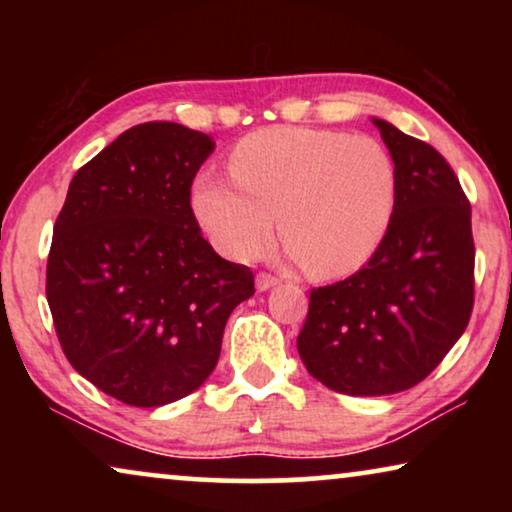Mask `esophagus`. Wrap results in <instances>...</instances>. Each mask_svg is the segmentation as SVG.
Listing matches in <instances>:
<instances>
[{
  "mask_svg": "<svg viewBox=\"0 0 512 512\" xmlns=\"http://www.w3.org/2000/svg\"><path fill=\"white\" fill-rule=\"evenodd\" d=\"M277 284H279V277L268 275V272H258V277H256V289L258 291H268Z\"/></svg>",
  "mask_w": 512,
  "mask_h": 512,
  "instance_id": "34e87169",
  "label": "esophagus"
}]
</instances>
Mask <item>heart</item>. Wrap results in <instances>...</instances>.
Instances as JSON below:
<instances>
[{
  "label": "heart",
  "instance_id": "obj_1",
  "mask_svg": "<svg viewBox=\"0 0 512 512\" xmlns=\"http://www.w3.org/2000/svg\"><path fill=\"white\" fill-rule=\"evenodd\" d=\"M233 179L200 172L191 209L209 242L235 261L270 247L279 226L296 261L342 277L366 265L387 235L396 163L368 135L317 128H265L230 151Z\"/></svg>",
  "mask_w": 512,
  "mask_h": 512
}]
</instances>
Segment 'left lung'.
I'll return each instance as SVG.
<instances>
[{
  "label": "left lung",
  "instance_id": "1",
  "mask_svg": "<svg viewBox=\"0 0 512 512\" xmlns=\"http://www.w3.org/2000/svg\"><path fill=\"white\" fill-rule=\"evenodd\" d=\"M396 163V202L375 256L310 293L298 335L307 373L349 396L415 387L466 331L475 296L471 202L431 144L373 118Z\"/></svg>",
  "mask_w": 512,
  "mask_h": 512
}]
</instances>
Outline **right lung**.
I'll use <instances>...</instances> for the list:
<instances>
[{"mask_svg":"<svg viewBox=\"0 0 512 512\" xmlns=\"http://www.w3.org/2000/svg\"><path fill=\"white\" fill-rule=\"evenodd\" d=\"M212 151L179 123L135 125L74 174L53 226L46 298L62 352L135 408L198 389L230 312L256 291L193 216L191 184Z\"/></svg>","mask_w":512,"mask_h":512,"instance_id":"right-lung-1","label":"right lung"}]
</instances>
